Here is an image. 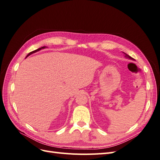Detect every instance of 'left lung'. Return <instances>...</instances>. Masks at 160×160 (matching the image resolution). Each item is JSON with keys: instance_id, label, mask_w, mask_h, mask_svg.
Listing matches in <instances>:
<instances>
[{"instance_id": "obj_1", "label": "left lung", "mask_w": 160, "mask_h": 160, "mask_svg": "<svg viewBox=\"0 0 160 160\" xmlns=\"http://www.w3.org/2000/svg\"><path fill=\"white\" fill-rule=\"evenodd\" d=\"M122 52L124 53V54L125 55V57H126V58H127V59H131V60H133V61L134 60V59L132 58V57H130V56H129L128 55H127L126 53H125L124 52Z\"/></svg>"}]
</instances>
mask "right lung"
<instances>
[{"instance_id":"right-lung-1","label":"right lung","mask_w":160,"mask_h":160,"mask_svg":"<svg viewBox=\"0 0 160 160\" xmlns=\"http://www.w3.org/2000/svg\"><path fill=\"white\" fill-rule=\"evenodd\" d=\"M47 48V47H42L39 48H38V49H36V50H35V51H32V52H30V53H28V55L26 56V57H28V56H30V55H32V54H33V53H35V52H38V51H40V50H42V49H44V48Z\"/></svg>"}]
</instances>
